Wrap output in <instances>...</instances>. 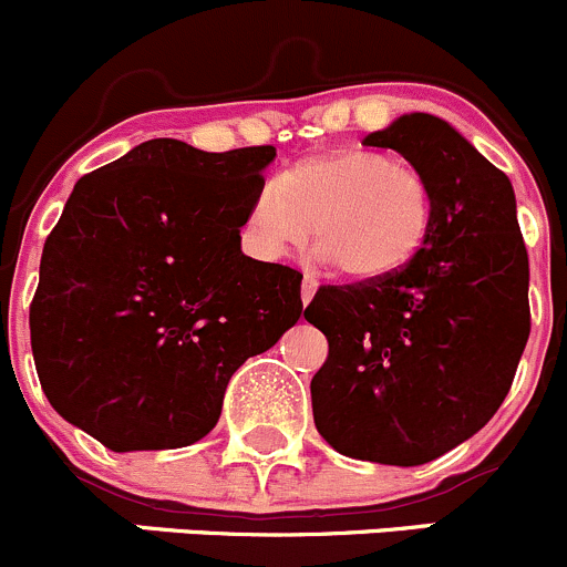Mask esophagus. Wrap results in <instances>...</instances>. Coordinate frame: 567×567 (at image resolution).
<instances>
[{
	"mask_svg": "<svg viewBox=\"0 0 567 567\" xmlns=\"http://www.w3.org/2000/svg\"><path fill=\"white\" fill-rule=\"evenodd\" d=\"M316 290H318V279L316 277H310V274H307L305 279H301V301H310L312 296H316Z\"/></svg>",
	"mask_w": 567,
	"mask_h": 567,
	"instance_id": "34e87169",
	"label": "esophagus"
}]
</instances>
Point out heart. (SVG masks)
<instances>
[{
  "label": "heart",
  "instance_id": "heart-1",
  "mask_svg": "<svg viewBox=\"0 0 567 567\" xmlns=\"http://www.w3.org/2000/svg\"><path fill=\"white\" fill-rule=\"evenodd\" d=\"M433 194L409 164L379 151H334L305 158L251 197L244 238L260 260L316 247L348 279H381L403 268L425 241Z\"/></svg>",
  "mask_w": 567,
  "mask_h": 567
}]
</instances>
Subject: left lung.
<instances>
[{
  "label": "left lung",
  "mask_w": 567,
  "mask_h": 567,
  "mask_svg": "<svg viewBox=\"0 0 567 567\" xmlns=\"http://www.w3.org/2000/svg\"><path fill=\"white\" fill-rule=\"evenodd\" d=\"M427 181L431 227L381 279L323 285L305 318L329 340L312 416L340 455L420 466L472 439L507 398L529 337V257L511 177L433 114L364 136Z\"/></svg>",
  "instance_id": "obj_1"
}]
</instances>
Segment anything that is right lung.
<instances>
[{
    "instance_id": "obj_1",
    "label": "right lung",
    "mask_w": 567,
    "mask_h": 567,
    "mask_svg": "<svg viewBox=\"0 0 567 567\" xmlns=\"http://www.w3.org/2000/svg\"><path fill=\"white\" fill-rule=\"evenodd\" d=\"M274 156L151 140L73 186L30 307L56 414L114 453L214 431L233 373L301 316V274L241 251Z\"/></svg>"
}]
</instances>
